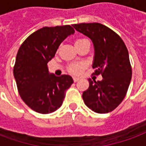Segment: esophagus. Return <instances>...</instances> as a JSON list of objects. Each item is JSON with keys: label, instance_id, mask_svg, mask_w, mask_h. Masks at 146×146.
<instances>
[{"label": "esophagus", "instance_id": "esophagus-1", "mask_svg": "<svg viewBox=\"0 0 146 146\" xmlns=\"http://www.w3.org/2000/svg\"><path fill=\"white\" fill-rule=\"evenodd\" d=\"M73 80H74V82H78V81H79V78L74 77L73 78Z\"/></svg>", "mask_w": 146, "mask_h": 146}]
</instances>
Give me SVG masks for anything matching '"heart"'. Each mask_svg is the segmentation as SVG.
Listing matches in <instances>:
<instances>
[{
  "label": "heart",
  "mask_w": 146,
  "mask_h": 146,
  "mask_svg": "<svg viewBox=\"0 0 146 146\" xmlns=\"http://www.w3.org/2000/svg\"><path fill=\"white\" fill-rule=\"evenodd\" d=\"M86 39H78L75 40L74 42V44H76L78 42H80L82 41H83ZM82 64H73L70 68H69V71L73 73V74H78L79 72L82 71Z\"/></svg>",
  "instance_id": "1"
}]
</instances>
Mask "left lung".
<instances>
[{
	"instance_id": "left-lung-1",
	"label": "left lung",
	"mask_w": 146,
	"mask_h": 146,
	"mask_svg": "<svg viewBox=\"0 0 146 146\" xmlns=\"http://www.w3.org/2000/svg\"><path fill=\"white\" fill-rule=\"evenodd\" d=\"M88 36L94 46L92 68L102 74L101 81L89 79V89L82 93L84 103L98 113H107L118 107L125 97L131 79L128 51L124 41L112 29L100 23L72 25Z\"/></svg>"
}]
</instances>
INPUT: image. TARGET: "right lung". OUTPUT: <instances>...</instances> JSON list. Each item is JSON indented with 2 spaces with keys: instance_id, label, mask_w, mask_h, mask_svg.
<instances>
[{
  "instance_id": "add662e5",
  "label": "right lung",
  "mask_w": 146,
  "mask_h": 146,
  "mask_svg": "<svg viewBox=\"0 0 146 146\" xmlns=\"http://www.w3.org/2000/svg\"><path fill=\"white\" fill-rule=\"evenodd\" d=\"M74 33L71 25L43 27L31 34L18 51L14 77L22 100L36 112L46 114L57 110L74 82L68 74L56 76L47 68L60 43Z\"/></svg>"
}]
</instances>
